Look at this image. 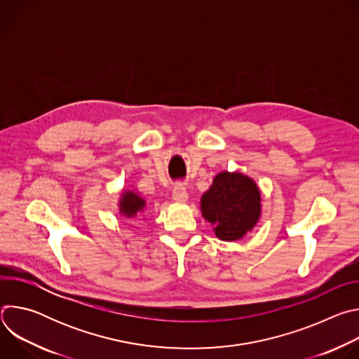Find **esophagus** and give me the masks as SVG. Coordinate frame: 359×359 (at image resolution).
<instances>
[{"mask_svg":"<svg viewBox=\"0 0 359 359\" xmlns=\"http://www.w3.org/2000/svg\"><path fill=\"white\" fill-rule=\"evenodd\" d=\"M172 196H173V200H175V201H186L187 197H189L186 187H184L183 184H180V183L173 187Z\"/></svg>","mask_w":359,"mask_h":359,"instance_id":"34e87169","label":"esophagus"}]
</instances>
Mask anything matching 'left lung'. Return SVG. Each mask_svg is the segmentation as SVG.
Returning a JSON list of instances; mask_svg holds the SVG:
<instances>
[{"label": "left lung", "mask_w": 359, "mask_h": 359, "mask_svg": "<svg viewBox=\"0 0 359 359\" xmlns=\"http://www.w3.org/2000/svg\"><path fill=\"white\" fill-rule=\"evenodd\" d=\"M260 190L241 173H219L201 196V215L215 226L220 240L236 241L257 224L262 215Z\"/></svg>", "instance_id": "obj_1"}]
</instances>
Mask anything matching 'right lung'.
Segmentation results:
<instances>
[{
    "label": "right lung",
    "instance_id": "add662e5",
    "mask_svg": "<svg viewBox=\"0 0 359 359\" xmlns=\"http://www.w3.org/2000/svg\"><path fill=\"white\" fill-rule=\"evenodd\" d=\"M146 201L139 197L136 193L133 191H125L122 198H121V203H119V209H121V213L126 217H133L137 215V212H142L143 208H144Z\"/></svg>",
    "mask_w": 359,
    "mask_h": 359
}]
</instances>
